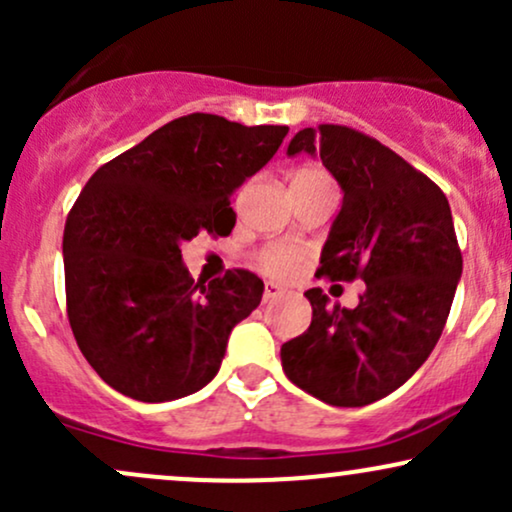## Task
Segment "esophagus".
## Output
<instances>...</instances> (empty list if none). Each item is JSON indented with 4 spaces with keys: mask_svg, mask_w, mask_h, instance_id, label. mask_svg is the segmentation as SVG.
<instances>
[{
    "mask_svg": "<svg viewBox=\"0 0 512 512\" xmlns=\"http://www.w3.org/2000/svg\"><path fill=\"white\" fill-rule=\"evenodd\" d=\"M281 293H284V291H281L279 286H274V284H267V286H264V296H262V298H264V303L274 301V298H279Z\"/></svg>",
    "mask_w": 512,
    "mask_h": 512,
    "instance_id": "esophagus-1",
    "label": "esophagus"
}]
</instances>
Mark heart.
I'll return each instance as SVG.
<instances>
[{
    "instance_id": "b5f03b06",
    "label": "heart",
    "mask_w": 512,
    "mask_h": 512,
    "mask_svg": "<svg viewBox=\"0 0 512 512\" xmlns=\"http://www.w3.org/2000/svg\"><path fill=\"white\" fill-rule=\"evenodd\" d=\"M298 175H325L322 170H303ZM257 267L272 279H291L303 269L305 250L293 243H272L255 255Z\"/></svg>"
}]
</instances>
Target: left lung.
I'll use <instances>...</instances> for the list:
<instances>
[{"instance_id":"obj_1","label":"left lung","mask_w":512,"mask_h":512,"mask_svg":"<svg viewBox=\"0 0 512 512\" xmlns=\"http://www.w3.org/2000/svg\"><path fill=\"white\" fill-rule=\"evenodd\" d=\"M320 156L344 190L317 276L366 281L356 308L305 291L313 320L281 346L286 378L332 407H366L404 385L448 322L462 274L448 197L378 139L305 127L289 156Z\"/></svg>"}]
</instances>
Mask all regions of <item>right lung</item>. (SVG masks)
I'll return each mask as SVG.
<instances>
[{
  "label": "right lung",
  "instance_id": "right-lung-1",
  "mask_svg": "<svg viewBox=\"0 0 512 512\" xmlns=\"http://www.w3.org/2000/svg\"><path fill=\"white\" fill-rule=\"evenodd\" d=\"M286 134V125L192 113L86 182L64 223L67 315L81 354L113 390L170 402L219 373L228 334L260 305L264 284L248 269L195 281L180 243L233 231V192Z\"/></svg>",
  "mask_w": 512,
  "mask_h": 512
}]
</instances>
